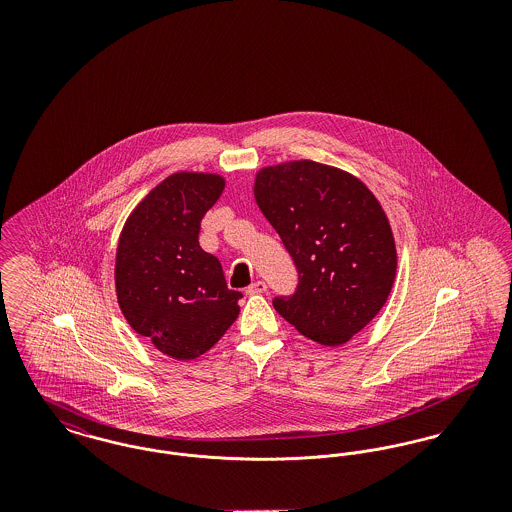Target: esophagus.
Masks as SVG:
<instances>
[{"mask_svg":"<svg viewBox=\"0 0 512 512\" xmlns=\"http://www.w3.org/2000/svg\"><path fill=\"white\" fill-rule=\"evenodd\" d=\"M267 292V284L263 282V280H257V282H253L247 290H245V293L247 295H253V293H265Z\"/></svg>","mask_w":512,"mask_h":512,"instance_id":"1","label":"esophagus"}]
</instances>
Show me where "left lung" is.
I'll return each instance as SVG.
<instances>
[{"label":"left lung","mask_w":512,"mask_h":512,"mask_svg":"<svg viewBox=\"0 0 512 512\" xmlns=\"http://www.w3.org/2000/svg\"><path fill=\"white\" fill-rule=\"evenodd\" d=\"M253 192L299 274L293 295L272 299L274 309L309 340H351L380 313L395 280L382 205L359 178L307 159L261 169Z\"/></svg>","instance_id":"1"}]
</instances>
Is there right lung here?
<instances>
[{"label": "right lung", "mask_w": 512, "mask_h": 512, "mask_svg": "<svg viewBox=\"0 0 512 512\" xmlns=\"http://www.w3.org/2000/svg\"><path fill=\"white\" fill-rule=\"evenodd\" d=\"M222 190L219 174H171L138 203L119 238L122 315L176 361L209 351L240 315L242 293L228 290L219 259L199 245L201 219Z\"/></svg>", "instance_id": "1"}]
</instances>
